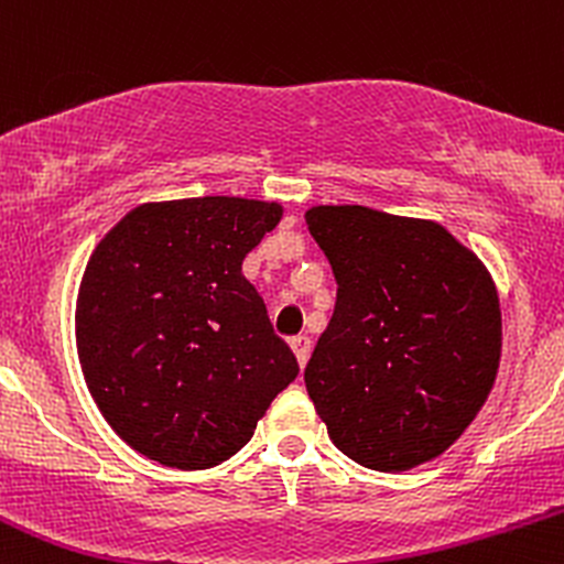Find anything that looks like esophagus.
I'll list each match as a JSON object with an SVG mask.
<instances>
[{
  "label": "esophagus",
  "mask_w": 564,
  "mask_h": 564,
  "mask_svg": "<svg viewBox=\"0 0 564 564\" xmlns=\"http://www.w3.org/2000/svg\"><path fill=\"white\" fill-rule=\"evenodd\" d=\"M291 349H294L296 364H300V368L307 366L310 352H313V341H310L307 336H294V339H291Z\"/></svg>",
  "instance_id": "1"
}]
</instances>
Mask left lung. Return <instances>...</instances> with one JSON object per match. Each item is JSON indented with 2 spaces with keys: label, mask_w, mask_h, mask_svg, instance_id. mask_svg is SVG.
<instances>
[{
  "label": "left lung",
  "mask_w": 564,
  "mask_h": 564,
  "mask_svg": "<svg viewBox=\"0 0 564 564\" xmlns=\"http://www.w3.org/2000/svg\"><path fill=\"white\" fill-rule=\"evenodd\" d=\"M304 219L339 286L304 368L328 437L377 471L432 462L494 390L501 360L494 278L432 219L355 204L313 206Z\"/></svg>",
  "instance_id": "left-lung-1"
}]
</instances>
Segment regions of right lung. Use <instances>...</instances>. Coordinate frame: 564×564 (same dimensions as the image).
<instances>
[{
  "instance_id": "right-lung-1",
  "label": "right lung",
  "mask_w": 564,
  "mask_h": 564,
  "mask_svg": "<svg viewBox=\"0 0 564 564\" xmlns=\"http://www.w3.org/2000/svg\"><path fill=\"white\" fill-rule=\"evenodd\" d=\"M281 217L278 200H151L95 246L76 300L84 381L116 435L151 462H228L300 373L241 273Z\"/></svg>"
}]
</instances>
